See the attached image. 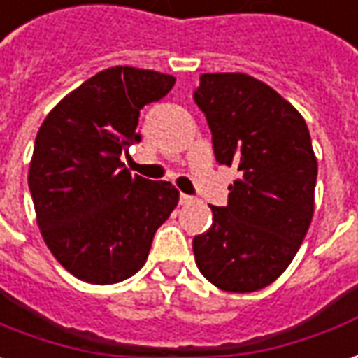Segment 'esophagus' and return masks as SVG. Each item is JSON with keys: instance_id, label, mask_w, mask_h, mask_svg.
Listing matches in <instances>:
<instances>
[{"instance_id": "34e87169", "label": "esophagus", "mask_w": 358, "mask_h": 358, "mask_svg": "<svg viewBox=\"0 0 358 358\" xmlns=\"http://www.w3.org/2000/svg\"><path fill=\"white\" fill-rule=\"evenodd\" d=\"M179 203H181V204H191V203H193V196H189V194H181V196H179Z\"/></svg>"}]
</instances>
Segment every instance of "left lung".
Returning <instances> with one entry per match:
<instances>
[{"mask_svg":"<svg viewBox=\"0 0 358 358\" xmlns=\"http://www.w3.org/2000/svg\"><path fill=\"white\" fill-rule=\"evenodd\" d=\"M193 97L216 162L241 173L228 187V204L210 206V228L194 236L196 267L220 290L255 292L287 271L312 224L317 159L306 120L240 71L203 73Z\"/></svg>","mask_w":358,"mask_h":358,"instance_id":"left-lung-1","label":"left lung"}]
</instances>
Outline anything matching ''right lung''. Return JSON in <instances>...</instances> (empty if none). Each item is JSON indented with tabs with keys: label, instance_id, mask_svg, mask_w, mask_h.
<instances>
[{
	"label": "right lung",
	"instance_id": "obj_1",
	"mask_svg": "<svg viewBox=\"0 0 358 358\" xmlns=\"http://www.w3.org/2000/svg\"><path fill=\"white\" fill-rule=\"evenodd\" d=\"M173 85L162 71L107 68L68 93L38 128L29 165L36 224L52 255L83 282L136 275L179 203L173 185L132 175L120 162L140 142V108Z\"/></svg>",
	"mask_w": 358,
	"mask_h": 358
}]
</instances>
